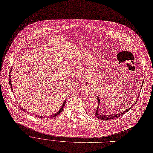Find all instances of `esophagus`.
Listing matches in <instances>:
<instances>
[{"label":"esophagus","instance_id":"obj_1","mask_svg":"<svg viewBox=\"0 0 153 153\" xmlns=\"http://www.w3.org/2000/svg\"><path fill=\"white\" fill-rule=\"evenodd\" d=\"M82 92H84L85 94L91 93V92H92L93 89L91 87L88 85V86H85V87H82Z\"/></svg>","mask_w":153,"mask_h":153}]
</instances>
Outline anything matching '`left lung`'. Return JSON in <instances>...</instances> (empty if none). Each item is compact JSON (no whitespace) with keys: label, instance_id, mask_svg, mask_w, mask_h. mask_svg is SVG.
I'll list each match as a JSON object with an SVG mask.
<instances>
[{"label":"left lung","instance_id":"1","mask_svg":"<svg viewBox=\"0 0 153 153\" xmlns=\"http://www.w3.org/2000/svg\"><path fill=\"white\" fill-rule=\"evenodd\" d=\"M143 83H144V81H143V82H142V85H141V89H142V87H143ZM140 92H141V91H140ZM140 94H138L137 98H136V99L135 100V102L132 104V105H131L129 108L126 109V110H123L122 111L120 112V113H116V114H108V115H104V114L102 115V114H100L99 113V111H98V110H99V105L100 103V98H99V96H96V97H97V100H98L99 103H98V107H97V110H96V112L95 113V117L96 118H97L100 119V120H111V119H115V118H117L120 117V116H122V115L126 114V112H128V111H129L130 109H131V108L134 106L136 101H137L138 99L139 98ZM117 112H118V111H117Z\"/></svg>","mask_w":153,"mask_h":153}]
</instances>
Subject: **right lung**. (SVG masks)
<instances>
[{"label": "right lung", "mask_w": 153, "mask_h": 153, "mask_svg": "<svg viewBox=\"0 0 153 153\" xmlns=\"http://www.w3.org/2000/svg\"><path fill=\"white\" fill-rule=\"evenodd\" d=\"M12 68H10V72H9V84H10V88H11V89L12 90H13V89H12V82H11V76H10V75H11V72H12ZM66 100H65V101H64V102H63V103H62V106L61 107V108H60V109H59V110H58L57 112H56V113H55L54 114H53V115H50V116H48V117H42V116H38V115H35V117H38V118H53V117H56L58 115H59L61 112L62 111V110H63V108H64V105H65V104H66ZM21 108L25 111V112H26V111H26V110H24L23 108H22V107H21ZM28 113L29 114L30 112H28Z\"/></svg>", "instance_id": "add662e5"}]
</instances>
